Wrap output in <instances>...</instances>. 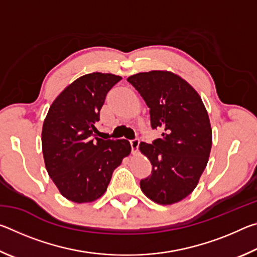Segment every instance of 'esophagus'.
I'll return each mask as SVG.
<instances>
[{"label": "esophagus", "mask_w": 257, "mask_h": 257, "mask_svg": "<svg viewBox=\"0 0 257 257\" xmlns=\"http://www.w3.org/2000/svg\"><path fill=\"white\" fill-rule=\"evenodd\" d=\"M139 139L138 138H135L133 141H130V145H132V149H133V153L134 154H137L138 152V147H139Z\"/></svg>", "instance_id": "obj_1"}]
</instances>
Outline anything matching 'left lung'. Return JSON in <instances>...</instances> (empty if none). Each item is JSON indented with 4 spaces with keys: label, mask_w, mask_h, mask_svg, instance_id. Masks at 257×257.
I'll list each match as a JSON object with an SVG mask.
<instances>
[{
    "label": "left lung",
    "mask_w": 257,
    "mask_h": 257,
    "mask_svg": "<svg viewBox=\"0 0 257 257\" xmlns=\"http://www.w3.org/2000/svg\"><path fill=\"white\" fill-rule=\"evenodd\" d=\"M127 80L150 107L152 128L163 132L153 144H139L152 164V175L141 180V189L160 205L180 202L196 188L211 153L205 105L194 87L171 71L139 72Z\"/></svg>",
    "instance_id": "left-lung-1"
}]
</instances>
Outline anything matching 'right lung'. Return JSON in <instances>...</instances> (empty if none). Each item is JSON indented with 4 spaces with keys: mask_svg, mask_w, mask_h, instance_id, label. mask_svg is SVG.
<instances>
[{
    "mask_svg": "<svg viewBox=\"0 0 257 257\" xmlns=\"http://www.w3.org/2000/svg\"><path fill=\"white\" fill-rule=\"evenodd\" d=\"M122 78L87 73L68 85L50 106L42 129L47 173L62 196L78 204L103 196L112 173L130 154L125 139H102L95 127L106 94Z\"/></svg>",
    "mask_w": 257,
    "mask_h": 257,
    "instance_id": "1",
    "label": "right lung"
}]
</instances>
